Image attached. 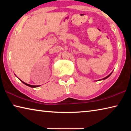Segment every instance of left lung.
<instances>
[{
    "mask_svg": "<svg viewBox=\"0 0 131 131\" xmlns=\"http://www.w3.org/2000/svg\"><path fill=\"white\" fill-rule=\"evenodd\" d=\"M110 74H109V75H108V76H107V77H105V78H104V79H102V80H105V79H107V77H109V76H110Z\"/></svg>",
    "mask_w": 131,
    "mask_h": 131,
    "instance_id": "obj_1",
    "label": "left lung"
}]
</instances>
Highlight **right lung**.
<instances>
[{
    "label": "right lung",
    "mask_w": 131,
    "mask_h": 131,
    "mask_svg": "<svg viewBox=\"0 0 131 131\" xmlns=\"http://www.w3.org/2000/svg\"><path fill=\"white\" fill-rule=\"evenodd\" d=\"M20 80V79H19ZM22 82H23V83L24 84H25L26 85H27V86H29V87H32V88H35V87H39L40 85H30V84H26V83H24V81H21Z\"/></svg>",
    "instance_id": "right-lung-1"
}]
</instances>
